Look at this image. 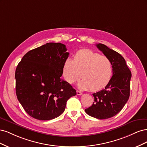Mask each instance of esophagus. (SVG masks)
<instances>
[{"instance_id":"esophagus-1","label":"esophagus","mask_w":147,"mask_h":147,"mask_svg":"<svg viewBox=\"0 0 147 147\" xmlns=\"http://www.w3.org/2000/svg\"><path fill=\"white\" fill-rule=\"evenodd\" d=\"M82 94L83 93L81 92V91H77V95H78V96H80V95H82Z\"/></svg>"}]
</instances>
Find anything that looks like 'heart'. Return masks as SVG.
I'll use <instances>...</instances> for the list:
<instances>
[{"label":"heart","instance_id":"1","mask_svg":"<svg viewBox=\"0 0 147 147\" xmlns=\"http://www.w3.org/2000/svg\"><path fill=\"white\" fill-rule=\"evenodd\" d=\"M64 79L70 84L83 78L78 87L83 90L97 91L110 82L112 76V64L109 57L90 50H82L74 59H67L63 65Z\"/></svg>","mask_w":147,"mask_h":147}]
</instances>
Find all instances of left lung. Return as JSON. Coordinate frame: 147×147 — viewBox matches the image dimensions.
Returning <instances> with one entry per match:
<instances>
[{
	"label": "left lung",
	"instance_id": "1",
	"mask_svg": "<svg viewBox=\"0 0 147 147\" xmlns=\"http://www.w3.org/2000/svg\"><path fill=\"white\" fill-rule=\"evenodd\" d=\"M96 47L110 60L113 75L104 90L92 94L94 102L85 112L92 117L103 119L114 117L126 104L130 96L132 75L121 55L104 44L98 43Z\"/></svg>",
	"mask_w": 147,
	"mask_h": 147
}]
</instances>
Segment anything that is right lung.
Masks as SVG:
<instances>
[{"instance_id":"right-lung-1","label":"right lung","mask_w":147,"mask_h":147,"mask_svg":"<svg viewBox=\"0 0 147 147\" xmlns=\"http://www.w3.org/2000/svg\"><path fill=\"white\" fill-rule=\"evenodd\" d=\"M61 43H47L28 51L15 71L16 94L28 115L38 120L58 117L70 97L77 94L61 78L69 53Z\"/></svg>"}]
</instances>
